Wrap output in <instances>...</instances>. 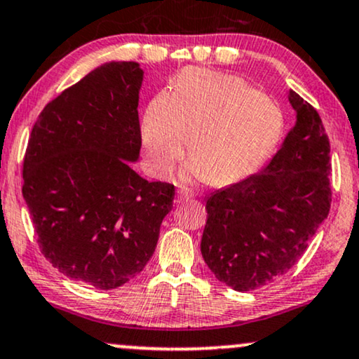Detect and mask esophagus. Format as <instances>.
Returning a JSON list of instances; mask_svg holds the SVG:
<instances>
[{"instance_id": "obj_1", "label": "esophagus", "mask_w": 359, "mask_h": 359, "mask_svg": "<svg viewBox=\"0 0 359 359\" xmlns=\"http://www.w3.org/2000/svg\"><path fill=\"white\" fill-rule=\"evenodd\" d=\"M192 198V194L189 192V190H177V202L179 203H184Z\"/></svg>"}]
</instances>
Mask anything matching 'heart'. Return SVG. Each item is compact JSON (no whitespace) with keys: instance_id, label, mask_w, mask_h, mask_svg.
<instances>
[{"instance_id":"obj_1","label":"heart","mask_w":359,"mask_h":359,"mask_svg":"<svg viewBox=\"0 0 359 359\" xmlns=\"http://www.w3.org/2000/svg\"><path fill=\"white\" fill-rule=\"evenodd\" d=\"M285 130L280 104L237 76L185 69L172 96L157 94L142 119L149 164L169 175L184 156L189 175L213 185L238 182L269 161Z\"/></svg>"}]
</instances>
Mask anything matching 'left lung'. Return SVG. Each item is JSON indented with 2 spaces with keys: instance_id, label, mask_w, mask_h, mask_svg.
<instances>
[{
  "instance_id": "obj_1",
  "label": "left lung",
  "mask_w": 359,
  "mask_h": 359,
  "mask_svg": "<svg viewBox=\"0 0 359 359\" xmlns=\"http://www.w3.org/2000/svg\"><path fill=\"white\" fill-rule=\"evenodd\" d=\"M297 126L265 169L207 198L201 252L237 292L265 287L297 265L331 207L330 139L316 109L288 93Z\"/></svg>"
}]
</instances>
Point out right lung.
<instances>
[{
    "instance_id": "1",
    "label": "right lung",
    "mask_w": 359,
    "mask_h": 359,
    "mask_svg": "<svg viewBox=\"0 0 359 359\" xmlns=\"http://www.w3.org/2000/svg\"><path fill=\"white\" fill-rule=\"evenodd\" d=\"M137 62H107L46 104L22 162V197L41 253L99 290L121 287L151 260L174 185L147 182L139 158Z\"/></svg>"
}]
</instances>
